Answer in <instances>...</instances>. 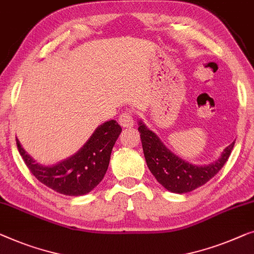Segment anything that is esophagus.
I'll list each match as a JSON object with an SVG mask.
<instances>
[{
  "label": "esophagus",
  "mask_w": 254,
  "mask_h": 254,
  "mask_svg": "<svg viewBox=\"0 0 254 254\" xmlns=\"http://www.w3.org/2000/svg\"><path fill=\"white\" fill-rule=\"evenodd\" d=\"M119 124L123 127H131L134 125V116L130 110H126L119 116Z\"/></svg>",
  "instance_id": "obj_1"
}]
</instances>
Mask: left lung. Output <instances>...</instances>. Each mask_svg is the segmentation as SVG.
Returning <instances> with one entry per match:
<instances>
[{"mask_svg":"<svg viewBox=\"0 0 254 254\" xmlns=\"http://www.w3.org/2000/svg\"><path fill=\"white\" fill-rule=\"evenodd\" d=\"M138 130L150 172L161 186L176 193L189 192L208 182L227 163L235 144L233 142L228 145L215 163L197 166L172 153L145 125L139 123Z\"/></svg>","mask_w":254,"mask_h":254,"instance_id":"1","label":"left lung"}]
</instances>
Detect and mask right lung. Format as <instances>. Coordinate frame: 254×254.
Segmentation results:
<instances>
[{"label": "right lung", "instance_id": "right-lung-1", "mask_svg": "<svg viewBox=\"0 0 254 254\" xmlns=\"http://www.w3.org/2000/svg\"><path fill=\"white\" fill-rule=\"evenodd\" d=\"M121 127L116 120L106 121L90 136L74 156L55 166L36 164L16 138L17 148L28 170L40 182L66 196H81L93 190L108 171L110 157Z\"/></svg>", "mask_w": 254, "mask_h": 254}]
</instances>
